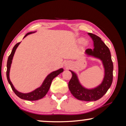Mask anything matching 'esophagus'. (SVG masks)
Listing matches in <instances>:
<instances>
[{
    "mask_svg": "<svg viewBox=\"0 0 126 126\" xmlns=\"http://www.w3.org/2000/svg\"><path fill=\"white\" fill-rule=\"evenodd\" d=\"M69 65V64H66V65H65V66H68Z\"/></svg>",
    "mask_w": 126,
    "mask_h": 126,
    "instance_id": "1",
    "label": "esophagus"
}]
</instances>
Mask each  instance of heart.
<instances>
[{"label": "heart", "mask_w": 126, "mask_h": 126, "mask_svg": "<svg viewBox=\"0 0 126 126\" xmlns=\"http://www.w3.org/2000/svg\"><path fill=\"white\" fill-rule=\"evenodd\" d=\"M80 42H82V43H84V42H85V39H80Z\"/></svg>", "instance_id": "1"}]
</instances>
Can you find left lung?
Here are the masks:
<instances>
[{
    "mask_svg": "<svg viewBox=\"0 0 126 126\" xmlns=\"http://www.w3.org/2000/svg\"><path fill=\"white\" fill-rule=\"evenodd\" d=\"M94 42L93 49L85 50L88 57L99 59L103 63L104 70V78L100 84L94 88H87L81 84L77 75L69 70L72 74V79L68 84L69 91L74 97L82 101H96L102 97L111 87L113 80V66L110 49L98 36L88 33Z\"/></svg>",
    "mask_w": 126,
    "mask_h": 126,
    "instance_id": "obj_1",
    "label": "left lung"
}]
</instances>
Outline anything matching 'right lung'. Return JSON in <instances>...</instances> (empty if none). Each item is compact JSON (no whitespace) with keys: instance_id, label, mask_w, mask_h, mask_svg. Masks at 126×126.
Here are the masks:
<instances>
[{"instance_id":"add662e5","label":"right lung","mask_w":126,"mask_h":126,"mask_svg":"<svg viewBox=\"0 0 126 126\" xmlns=\"http://www.w3.org/2000/svg\"><path fill=\"white\" fill-rule=\"evenodd\" d=\"M30 32L27 33L25 35L23 38L27 36L29 34L34 33V32ZM20 42H19L18 44H16L14 46L13 50L11 51V53L8 57V60H7V72H6V75H7V79L8 83L10 84L11 85V87L14 92L15 93V94H16V96H18L20 98L22 99L26 100H29V101H35V100H39L42 99L46 95V94H47L48 91L50 88V87L51 81L53 80V79L55 78L56 76H57L58 75H60V73H62L63 71V68H60L59 69L55 70V71H53L51 72L46 77L44 81H43L42 84H41L40 87L36 88L35 90L32 91V92H29V93H22L19 92L18 91H17L16 89L15 88V87H14L13 84H12L10 79V68H11L12 61H13V57L14 56L15 52L16 51V50L19 46V45L20 44Z\"/></svg>"}]
</instances>
